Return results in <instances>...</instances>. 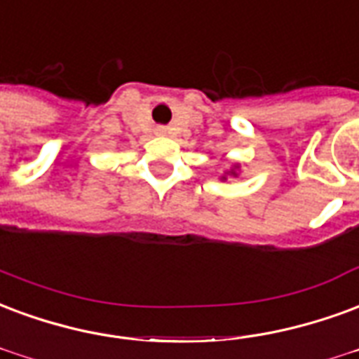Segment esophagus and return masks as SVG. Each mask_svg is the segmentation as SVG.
I'll return each mask as SVG.
<instances>
[{
  "label": "esophagus",
  "instance_id": "34e87169",
  "mask_svg": "<svg viewBox=\"0 0 359 359\" xmlns=\"http://www.w3.org/2000/svg\"><path fill=\"white\" fill-rule=\"evenodd\" d=\"M158 131H159V133H165V129H163V127H159Z\"/></svg>",
  "mask_w": 359,
  "mask_h": 359
}]
</instances>
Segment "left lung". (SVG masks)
Returning <instances> with one entry per match:
<instances>
[{
	"label": "left lung",
	"instance_id": "obj_1",
	"mask_svg": "<svg viewBox=\"0 0 359 359\" xmlns=\"http://www.w3.org/2000/svg\"><path fill=\"white\" fill-rule=\"evenodd\" d=\"M232 175H236V172H233V171H232Z\"/></svg>",
	"mask_w": 359,
	"mask_h": 359
}]
</instances>
